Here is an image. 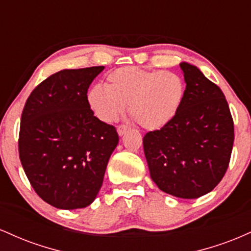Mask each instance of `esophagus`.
<instances>
[{"label":"esophagus","instance_id":"1","mask_svg":"<svg viewBox=\"0 0 251 251\" xmlns=\"http://www.w3.org/2000/svg\"><path fill=\"white\" fill-rule=\"evenodd\" d=\"M127 129H128V126L127 125H124V124H122V125H119L117 127L118 134H119V135H123L126 131H127Z\"/></svg>","mask_w":251,"mask_h":251}]
</instances>
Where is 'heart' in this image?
<instances>
[{
	"instance_id": "b5f03b06",
	"label": "heart",
	"mask_w": 251,
	"mask_h": 251,
	"mask_svg": "<svg viewBox=\"0 0 251 251\" xmlns=\"http://www.w3.org/2000/svg\"><path fill=\"white\" fill-rule=\"evenodd\" d=\"M179 75L166 71L123 67L111 72L105 86L88 92V105L101 122L113 123L125 112L143 128L164 127L177 114L184 97Z\"/></svg>"
}]
</instances>
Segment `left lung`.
<instances>
[{"label": "left lung", "instance_id": "obj_1", "mask_svg": "<svg viewBox=\"0 0 251 251\" xmlns=\"http://www.w3.org/2000/svg\"><path fill=\"white\" fill-rule=\"evenodd\" d=\"M186 88L174 119L144 135L152 180L166 194L194 200L226 175L234 145V120L222 89L196 66L181 62Z\"/></svg>", "mask_w": 251, "mask_h": 251}]
</instances>
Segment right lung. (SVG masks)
Listing matches in <instances>:
<instances>
[{
    "mask_svg": "<svg viewBox=\"0 0 251 251\" xmlns=\"http://www.w3.org/2000/svg\"><path fill=\"white\" fill-rule=\"evenodd\" d=\"M103 66L63 70L37 85L22 111L19 154L35 192L57 209L86 208L117 148L114 126L94 117L89 85Z\"/></svg>",
    "mask_w": 251,
    "mask_h": 251,
    "instance_id": "add662e5",
    "label": "right lung"
}]
</instances>
